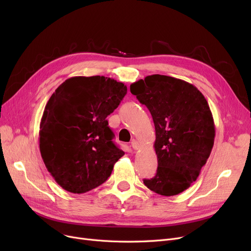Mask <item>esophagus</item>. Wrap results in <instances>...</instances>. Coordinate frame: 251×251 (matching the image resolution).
<instances>
[{
  "instance_id": "34e87169",
  "label": "esophagus",
  "mask_w": 251,
  "mask_h": 251,
  "mask_svg": "<svg viewBox=\"0 0 251 251\" xmlns=\"http://www.w3.org/2000/svg\"><path fill=\"white\" fill-rule=\"evenodd\" d=\"M131 147H132V149H133V150H139V148H140V144H139V142H138L137 140L133 139V140H132V142H131Z\"/></svg>"
}]
</instances>
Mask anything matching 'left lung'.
I'll use <instances>...</instances> for the list:
<instances>
[{
  "label": "left lung",
  "mask_w": 251,
  "mask_h": 251,
  "mask_svg": "<svg viewBox=\"0 0 251 251\" xmlns=\"http://www.w3.org/2000/svg\"><path fill=\"white\" fill-rule=\"evenodd\" d=\"M150 110L155 128L156 174L143 183L151 191L177 195L200 176L214 147L216 129L209 105L194 85L153 74L130 85Z\"/></svg>",
  "instance_id": "1"
}]
</instances>
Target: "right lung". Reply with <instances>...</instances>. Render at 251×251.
Listing matches in <instances>:
<instances>
[{
    "instance_id": "1",
    "label": "right lung",
    "mask_w": 251,
    "mask_h": 251,
    "mask_svg": "<svg viewBox=\"0 0 251 251\" xmlns=\"http://www.w3.org/2000/svg\"><path fill=\"white\" fill-rule=\"evenodd\" d=\"M127 94L104 76H75L50 98L39 125V151L50 175L72 193L94 189L110 177L124 151L113 142L107 118Z\"/></svg>"
}]
</instances>
